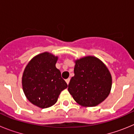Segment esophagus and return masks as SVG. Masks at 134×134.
Instances as JSON below:
<instances>
[{
	"mask_svg": "<svg viewBox=\"0 0 134 134\" xmlns=\"http://www.w3.org/2000/svg\"><path fill=\"white\" fill-rule=\"evenodd\" d=\"M70 80V78H68V79H67L66 80V83H67V85H68V84H69Z\"/></svg>",
	"mask_w": 134,
	"mask_h": 134,
	"instance_id": "obj_1",
	"label": "esophagus"
}]
</instances>
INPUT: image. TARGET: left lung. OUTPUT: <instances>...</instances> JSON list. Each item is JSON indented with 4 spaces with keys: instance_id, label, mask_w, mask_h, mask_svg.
<instances>
[{
    "instance_id": "1",
    "label": "left lung",
    "mask_w": 134,
    "mask_h": 134,
    "mask_svg": "<svg viewBox=\"0 0 134 134\" xmlns=\"http://www.w3.org/2000/svg\"><path fill=\"white\" fill-rule=\"evenodd\" d=\"M74 76L68 90L76 102L83 107H94L109 96L112 78L107 66L94 56L75 60Z\"/></svg>"
}]
</instances>
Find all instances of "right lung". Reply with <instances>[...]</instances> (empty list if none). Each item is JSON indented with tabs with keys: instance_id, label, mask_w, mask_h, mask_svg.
<instances>
[{
	"instance_id": "right-lung-1",
	"label": "right lung",
	"mask_w": 134,
	"mask_h": 134,
	"mask_svg": "<svg viewBox=\"0 0 134 134\" xmlns=\"http://www.w3.org/2000/svg\"><path fill=\"white\" fill-rule=\"evenodd\" d=\"M58 58L51 53H41L29 61L23 72V92L27 99L40 108L54 105L68 86L55 67Z\"/></svg>"
}]
</instances>
